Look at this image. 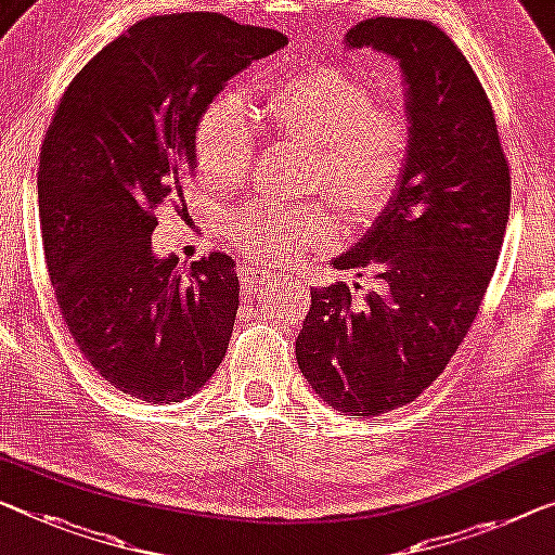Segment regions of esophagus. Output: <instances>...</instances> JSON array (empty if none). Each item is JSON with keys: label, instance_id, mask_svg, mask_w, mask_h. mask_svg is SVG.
Instances as JSON below:
<instances>
[{"label": "esophagus", "instance_id": "34e87169", "mask_svg": "<svg viewBox=\"0 0 555 555\" xmlns=\"http://www.w3.org/2000/svg\"><path fill=\"white\" fill-rule=\"evenodd\" d=\"M238 271H242V284L246 288H251L256 284H267V281H279L276 274H271V271L261 269L259 263H242V269H238Z\"/></svg>", "mask_w": 555, "mask_h": 555}]
</instances>
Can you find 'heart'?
<instances>
[{
  "instance_id": "obj_1",
  "label": "heart",
  "mask_w": 555,
  "mask_h": 555,
  "mask_svg": "<svg viewBox=\"0 0 555 555\" xmlns=\"http://www.w3.org/2000/svg\"><path fill=\"white\" fill-rule=\"evenodd\" d=\"M263 117L279 137L311 149L309 189H324L351 219L388 209L406 177L411 119L378 104L376 87L341 64H317L281 77L269 89ZM259 152L251 106L238 92L214 94L198 112L194 159L211 181H231ZM224 231L267 261H286L334 238V217L321 204L254 198L224 219Z\"/></svg>"
}]
</instances>
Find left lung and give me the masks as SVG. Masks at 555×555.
Returning <instances> with one entry per match:
<instances>
[{"label": "left lung", "mask_w": 555, "mask_h": 555, "mask_svg": "<svg viewBox=\"0 0 555 555\" xmlns=\"http://www.w3.org/2000/svg\"><path fill=\"white\" fill-rule=\"evenodd\" d=\"M346 47L399 62L411 159L388 209L334 259L371 269L378 288H313L296 361L331 409L378 416L426 391L466 338L506 234L511 173L481 81L434 22L363 20Z\"/></svg>", "instance_id": "obj_1"}]
</instances>
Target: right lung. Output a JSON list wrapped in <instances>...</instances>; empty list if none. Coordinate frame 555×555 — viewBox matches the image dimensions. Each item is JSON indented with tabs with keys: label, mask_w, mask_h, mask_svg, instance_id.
Instances as JSON below:
<instances>
[{
	"label": "right lung",
	"mask_w": 555,
	"mask_h": 555,
	"mask_svg": "<svg viewBox=\"0 0 555 555\" xmlns=\"http://www.w3.org/2000/svg\"><path fill=\"white\" fill-rule=\"evenodd\" d=\"M286 41L214 12L149 16L85 64L49 124L39 219L56 304L99 376L134 399L184 401L227 357L236 263L214 251L184 274L152 249L154 211L194 177L204 104Z\"/></svg>",
	"instance_id": "1"
}]
</instances>
